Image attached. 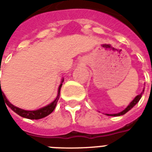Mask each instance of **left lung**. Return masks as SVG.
<instances>
[{
    "label": "left lung",
    "mask_w": 152,
    "mask_h": 152,
    "mask_svg": "<svg viewBox=\"0 0 152 152\" xmlns=\"http://www.w3.org/2000/svg\"><path fill=\"white\" fill-rule=\"evenodd\" d=\"M143 91H144V89H143V90H142V92L140 94H138V95L136 96V97L134 98V100H133V101H132V102H131L130 103H129V105L127 107L124 109V111H122V112H119V113H117V114H107V115H112V116H119V115H122L125 114L126 112H129V110H130L131 108H133L134 106L136 105L137 102H138V101L140 100L141 97H142V93H143Z\"/></svg>",
    "instance_id": "1"
}]
</instances>
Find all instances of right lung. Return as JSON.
<instances>
[{"label": "right lung", "instance_id": "1", "mask_svg": "<svg viewBox=\"0 0 152 152\" xmlns=\"http://www.w3.org/2000/svg\"><path fill=\"white\" fill-rule=\"evenodd\" d=\"M63 82V79L61 81V84H60L59 87H58V96L55 99L54 101L50 103L49 105L44 107L42 108L38 109V110H36V111H27V110H23V109L19 108V107H15L13 104H11L10 102H9L8 99H6V97L4 94V93L1 92V80H0V100L1 99H2L4 100V102H5V104L8 106L9 107L10 109H12L15 113H17L18 115H19L20 116L24 118H28V119H31V120H39V119H41V118H44L47 116L48 115H50L51 112H53V111L55 108V107L57 105V102H58V100L59 99V94H60V89H61V87H62V83ZM5 105V106H6Z\"/></svg>", "mask_w": 152, "mask_h": 152}]
</instances>
